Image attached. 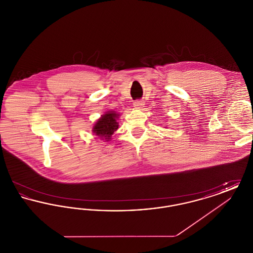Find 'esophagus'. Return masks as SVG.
I'll return each instance as SVG.
<instances>
[{
    "label": "esophagus",
    "mask_w": 253,
    "mask_h": 253,
    "mask_svg": "<svg viewBox=\"0 0 253 253\" xmlns=\"http://www.w3.org/2000/svg\"><path fill=\"white\" fill-rule=\"evenodd\" d=\"M133 106H134L135 108H141V107L144 106V101H143V100H140V99H137V100H135V101L133 102Z\"/></svg>",
    "instance_id": "esophagus-1"
}]
</instances>
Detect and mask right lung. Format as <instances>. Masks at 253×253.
Wrapping results in <instances>:
<instances>
[{
  "instance_id": "1",
  "label": "right lung",
  "mask_w": 253,
  "mask_h": 253,
  "mask_svg": "<svg viewBox=\"0 0 253 253\" xmlns=\"http://www.w3.org/2000/svg\"><path fill=\"white\" fill-rule=\"evenodd\" d=\"M118 117L119 115L115 112H108L106 115H103L96 121L93 128V132L96 135L109 140L111 135L119 128V123L117 122Z\"/></svg>"
}]
</instances>
